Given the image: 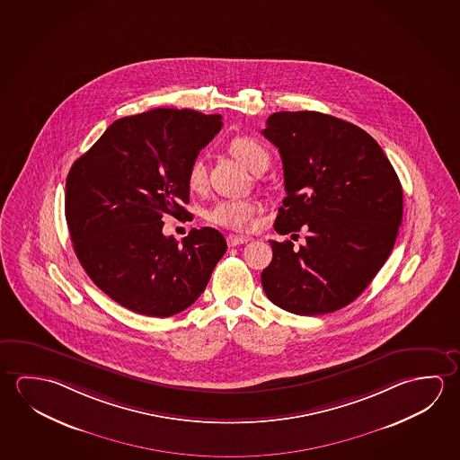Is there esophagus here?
Listing matches in <instances>:
<instances>
[{
	"instance_id": "obj_1",
	"label": "esophagus",
	"mask_w": 460,
	"mask_h": 460,
	"mask_svg": "<svg viewBox=\"0 0 460 460\" xmlns=\"http://www.w3.org/2000/svg\"><path fill=\"white\" fill-rule=\"evenodd\" d=\"M226 241L229 247H237V245H242V243H247L249 239H247V237H242V235H233V234H229L226 237Z\"/></svg>"
}]
</instances>
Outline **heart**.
<instances>
[{
  "mask_svg": "<svg viewBox=\"0 0 460 460\" xmlns=\"http://www.w3.org/2000/svg\"><path fill=\"white\" fill-rule=\"evenodd\" d=\"M229 152L241 164L255 172L258 165L268 158V152L263 146L252 137H235L229 143ZM188 186L190 190H202L207 184V168L204 160L196 158L189 166ZM261 211V204L256 200H218L207 211V219L217 226L227 227L237 233H247L255 226L256 215Z\"/></svg>",
  "mask_w": 460,
  "mask_h": 460,
  "instance_id": "1",
  "label": "heart"
}]
</instances>
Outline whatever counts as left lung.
<instances>
[{
  "label": "left lung",
  "instance_id": "obj_1",
  "mask_svg": "<svg viewBox=\"0 0 460 460\" xmlns=\"http://www.w3.org/2000/svg\"><path fill=\"white\" fill-rule=\"evenodd\" d=\"M280 152L287 197L276 233H306V243L270 241L261 272L266 296L300 316L347 306L392 253L402 219V188L372 136L327 113L276 112L261 131Z\"/></svg>",
  "mask_w": 460,
  "mask_h": 460
}]
</instances>
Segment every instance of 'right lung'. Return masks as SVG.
Masks as SVG:
<instances>
[{
    "label": "right lung",
    "mask_w": 460,
    "mask_h": 460,
    "mask_svg": "<svg viewBox=\"0 0 460 460\" xmlns=\"http://www.w3.org/2000/svg\"><path fill=\"white\" fill-rule=\"evenodd\" d=\"M223 127L221 115L154 109L113 121L76 158L66 219L78 261L113 302L168 317L196 302L226 253L223 234L192 229L182 243L164 217L188 218V170Z\"/></svg>",
    "instance_id": "1"
}]
</instances>
